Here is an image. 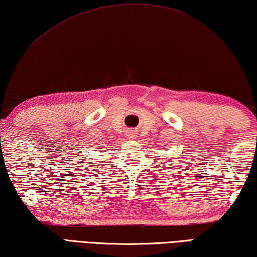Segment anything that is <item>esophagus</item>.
<instances>
[{
  "mask_svg": "<svg viewBox=\"0 0 257 257\" xmlns=\"http://www.w3.org/2000/svg\"><path fill=\"white\" fill-rule=\"evenodd\" d=\"M126 138L128 139H136L137 138V133L133 131V130H128L127 132H126Z\"/></svg>",
  "mask_w": 257,
  "mask_h": 257,
  "instance_id": "obj_1",
  "label": "esophagus"
}]
</instances>
